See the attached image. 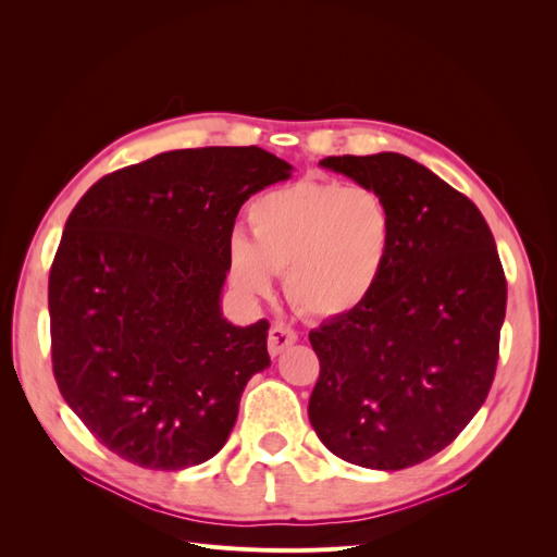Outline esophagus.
<instances>
[{
	"mask_svg": "<svg viewBox=\"0 0 557 557\" xmlns=\"http://www.w3.org/2000/svg\"><path fill=\"white\" fill-rule=\"evenodd\" d=\"M297 342V332L285 325V323H274L272 327H269V356L276 358L281 356V352L293 346Z\"/></svg>",
	"mask_w": 557,
	"mask_h": 557,
	"instance_id": "1",
	"label": "esophagus"
}]
</instances>
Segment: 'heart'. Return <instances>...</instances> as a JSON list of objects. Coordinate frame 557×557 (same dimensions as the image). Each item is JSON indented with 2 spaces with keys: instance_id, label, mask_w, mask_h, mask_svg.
I'll use <instances>...</instances> for the list:
<instances>
[{
  "instance_id": "heart-1",
  "label": "heart",
  "mask_w": 557,
  "mask_h": 557,
  "mask_svg": "<svg viewBox=\"0 0 557 557\" xmlns=\"http://www.w3.org/2000/svg\"><path fill=\"white\" fill-rule=\"evenodd\" d=\"M246 234H232L230 278L246 295L272 290L285 272V297L307 318H336L376 290L393 246V213L369 185L299 181L252 201Z\"/></svg>"
}]
</instances>
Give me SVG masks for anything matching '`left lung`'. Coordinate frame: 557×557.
Instances as JSON below:
<instances>
[{
  "mask_svg": "<svg viewBox=\"0 0 557 557\" xmlns=\"http://www.w3.org/2000/svg\"><path fill=\"white\" fill-rule=\"evenodd\" d=\"M320 164L383 195L385 272L362 307L309 332L320 376L309 420L336 458L407 469L444 450L491 391L507 278L471 199L399 153Z\"/></svg>",
  "mask_w": 557,
  "mask_h": 557,
  "instance_id": "8db88e82",
  "label": "left lung"
}]
</instances>
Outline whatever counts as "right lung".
Masks as SVG:
<instances>
[{"instance_id":"add662e5","label":"right lung","mask_w":557,"mask_h":557,"mask_svg":"<svg viewBox=\"0 0 557 557\" xmlns=\"http://www.w3.org/2000/svg\"><path fill=\"white\" fill-rule=\"evenodd\" d=\"M290 172L258 146L170 150L99 178L66 218L48 276L53 374L123 460L176 471L225 446L269 367L267 320L221 311L234 218Z\"/></svg>"}]
</instances>
